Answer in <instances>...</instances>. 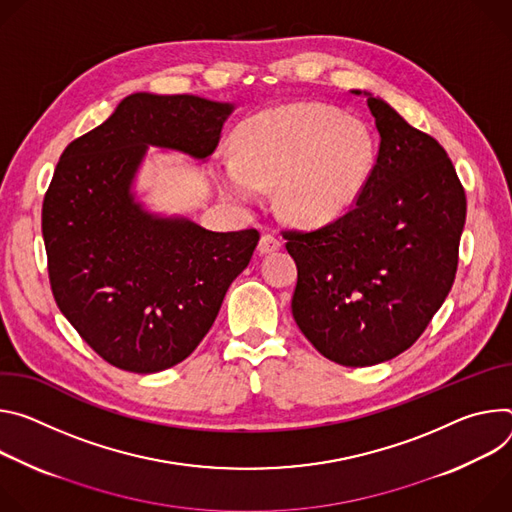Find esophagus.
<instances>
[{
    "label": "esophagus",
    "mask_w": 512,
    "mask_h": 512,
    "mask_svg": "<svg viewBox=\"0 0 512 512\" xmlns=\"http://www.w3.org/2000/svg\"><path fill=\"white\" fill-rule=\"evenodd\" d=\"M280 240H276L274 236H270V234H266V236H262L260 238V242H258V254L260 256H266V254H272V252H278L280 250Z\"/></svg>",
    "instance_id": "obj_1"
}]
</instances>
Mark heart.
I'll list each match as a JSON object with an SVG mask.
<instances>
[{
    "instance_id": "heart-1",
    "label": "heart",
    "mask_w": 512,
    "mask_h": 512,
    "mask_svg": "<svg viewBox=\"0 0 512 512\" xmlns=\"http://www.w3.org/2000/svg\"><path fill=\"white\" fill-rule=\"evenodd\" d=\"M374 166V144L354 118L319 103H293L258 113L240 128L238 154H219L213 175L221 193L256 205L276 185V205L289 221L321 225L362 191Z\"/></svg>"
}]
</instances>
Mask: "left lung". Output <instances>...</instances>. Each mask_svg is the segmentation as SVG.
<instances>
[{"label":"left lung","instance_id":"obj_1","mask_svg":"<svg viewBox=\"0 0 512 512\" xmlns=\"http://www.w3.org/2000/svg\"><path fill=\"white\" fill-rule=\"evenodd\" d=\"M378 158L356 207L315 232H285L297 262L293 317L327 360L362 368L411 348L458 270L466 193L437 140L368 91Z\"/></svg>","mask_w":512,"mask_h":512}]
</instances>
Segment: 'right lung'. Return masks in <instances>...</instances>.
<instances>
[{"label": "right lung", "instance_id": "obj_1", "mask_svg": "<svg viewBox=\"0 0 512 512\" xmlns=\"http://www.w3.org/2000/svg\"><path fill=\"white\" fill-rule=\"evenodd\" d=\"M234 109L132 93L56 164L42 205L52 295L111 366L152 374L191 356L254 254L256 230L211 232L146 209L134 191L148 146L205 162Z\"/></svg>", "mask_w": 512, "mask_h": 512}]
</instances>
